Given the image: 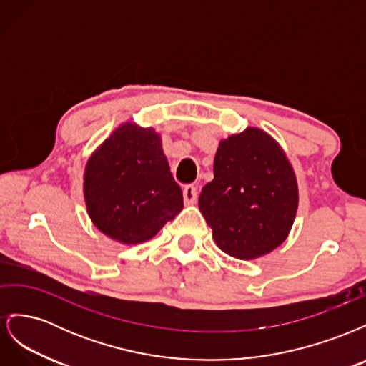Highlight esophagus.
Instances as JSON below:
<instances>
[{
  "label": "esophagus",
  "mask_w": 366,
  "mask_h": 366,
  "mask_svg": "<svg viewBox=\"0 0 366 366\" xmlns=\"http://www.w3.org/2000/svg\"><path fill=\"white\" fill-rule=\"evenodd\" d=\"M197 187L192 186V184H187L184 186L183 189V198H184V203L189 206V204H194L197 202Z\"/></svg>",
  "instance_id": "obj_1"
}]
</instances>
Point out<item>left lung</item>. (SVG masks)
Segmentation results:
<instances>
[{
    "label": "left lung",
    "instance_id": "1",
    "mask_svg": "<svg viewBox=\"0 0 366 366\" xmlns=\"http://www.w3.org/2000/svg\"><path fill=\"white\" fill-rule=\"evenodd\" d=\"M297 204L295 169L269 132L247 127L219 142L214 180L203 187L198 206L229 257L252 261L280 247Z\"/></svg>",
    "mask_w": 366,
    "mask_h": 366
}]
</instances>
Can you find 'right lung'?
<instances>
[{
  "mask_svg": "<svg viewBox=\"0 0 366 366\" xmlns=\"http://www.w3.org/2000/svg\"><path fill=\"white\" fill-rule=\"evenodd\" d=\"M84 200L93 226L120 244L156 237L183 209L159 132L136 122L119 125L85 164Z\"/></svg>",
  "mask_w": 366,
  "mask_h": 366,
  "instance_id": "obj_1",
  "label": "right lung"
}]
</instances>
